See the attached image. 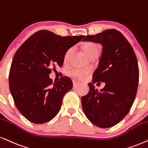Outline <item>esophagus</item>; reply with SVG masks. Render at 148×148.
<instances>
[{
    "label": "esophagus",
    "mask_w": 148,
    "mask_h": 148,
    "mask_svg": "<svg viewBox=\"0 0 148 148\" xmlns=\"http://www.w3.org/2000/svg\"><path fill=\"white\" fill-rule=\"evenodd\" d=\"M79 85H80V83H75V82H74V84H73V87H74V88H77L78 86H79Z\"/></svg>",
    "instance_id": "1"
}]
</instances>
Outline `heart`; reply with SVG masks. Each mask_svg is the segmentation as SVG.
Masks as SVG:
<instances>
[{
  "instance_id": "b5f03b06",
  "label": "heart",
  "mask_w": 148,
  "mask_h": 148,
  "mask_svg": "<svg viewBox=\"0 0 148 148\" xmlns=\"http://www.w3.org/2000/svg\"><path fill=\"white\" fill-rule=\"evenodd\" d=\"M83 48H84V50L86 54L88 55L89 56H91L94 53L99 52V46L97 45L95 42H85L83 45ZM73 49L74 48L71 47L65 52V55H64V62L67 63L69 60V57H70L71 54H72ZM90 72V71L89 69H74L69 72L70 75L73 76V77L76 78V79H81L84 78L85 76H86Z\"/></svg>"
}]
</instances>
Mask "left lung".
<instances>
[{"instance_id":"1","label":"left lung","mask_w":148,"mask_h":148,"mask_svg":"<svg viewBox=\"0 0 148 148\" xmlns=\"http://www.w3.org/2000/svg\"><path fill=\"white\" fill-rule=\"evenodd\" d=\"M83 41L100 43L103 49L92 83L88 84L90 91L81 98L82 108L94 125L112 127L127 114L136 97L139 76L136 56L125 37L114 29L86 36ZM97 82L106 83L100 91L93 85Z\"/></svg>"}]
</instances>
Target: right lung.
I'll return each instance as SVG.
<instances>
[{
	"instance_id": "obj_1",
	"label": "right lung",
	"mask_w": 148,
	"mask_h": 148,
	"mask_svg": "<svg viewBox=\"0 0 148 148\" xmlns=\"http://www.w3.org/2000/svg\"><path fill=\"white\" fill-rule=\"evenodd\" d=\"M84 37H63L40 30L15 53L9 74L10 90L17 109L30 122H48L60 111L63 97L72 90V81L63 76L53 83L49 74L52 68L62 66L65 52Z\"/></svg>"
}]
</instances>
